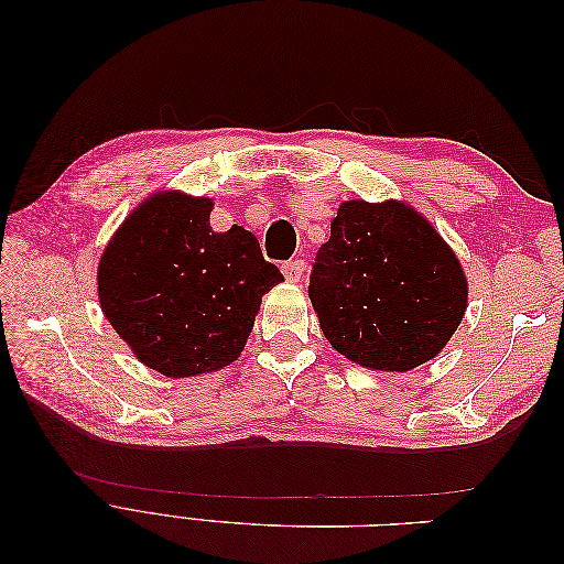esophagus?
<instances>
[{"instance_id": "1", "label": "esophagus", "mask_w": 564, "mask_h": 564, "mask_svg": "<svg viewBox=\"0 0 564 564\" xmlns=\"http://www.w3.org/2000/svg\"><path fill=\"white\" fill-rule=\"evenodd\" d=\"M303 270H305V263L303 261H286L284 265H282V275H284V280L286 282H292V284H296L299 280H301V275H303Z\"/></svg>"}]
</instances>
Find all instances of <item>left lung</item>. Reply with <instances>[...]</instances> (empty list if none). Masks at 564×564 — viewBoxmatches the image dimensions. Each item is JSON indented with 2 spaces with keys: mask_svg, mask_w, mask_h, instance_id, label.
I'll use <instances>...</instances> for the list:
<instances>
[{
  "mask_svg": "<svg viewBox=\"0 0 564 564\" xmlns=\"http://www.w3.org/2000/svg\"><path fill=\"white\" fill-rule=\"evenodd\" d=\"M308 296L334 350L371 371H409L449 344L468 308V280L406 202L348 199L317 251Z\"/></svg>",
  "mask_w": 564,
  "mask_h": 564,
  "instance_id": "left-lung-1",
  "label": "left lung"
}]
</instances>
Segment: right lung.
<instances>
[{"label":"right lung","instance_id":"right-lung-1","mask_svg":"<svg viewBox=\"0 0 564 564\" xmlns=\"http://www.w3.org/2000/svg\"><path fill=\"white\" fill-rule=\"evenodd\" d=\"M212 209L209 197L152 193L98 261L100 311L131 352L169 379L235 362L263 294L284 282L249 230L214 232Z\"/></svg>","mask_w":564,"mask_h":564}]
</instances>
